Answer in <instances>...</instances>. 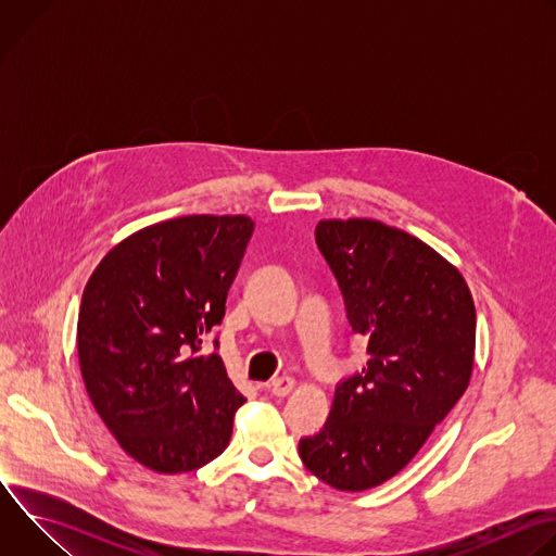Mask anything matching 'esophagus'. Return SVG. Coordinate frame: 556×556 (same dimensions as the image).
<instances>
[{"label": "esophagus", "instance_id": "1", "mask_svg": "<svg viewBox=\"0 0 556 556\" xmlns=\"http://www.w3.org/2000/svg\"><path fill=\"white\" fill-rule=\"evenodd\" d=\"M292 389H294V378L290 376H281L270 382V391L273 395H277V399H283V395H288Z\"/></svg>", "mask_w": 556, "mask_h": 556}]
</instances>
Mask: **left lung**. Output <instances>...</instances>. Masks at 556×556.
Here are the masks:
<instances>
[{"mask_svg":"<svg viewBox=\"0 0 556 556\" xmlns=\"http://www.w3.org/2000/svg\"><path fill=\"white\" fill-rule=\"evenodd\" d=\"M316 244L369 361L337 387L326 427L299 442V455L321 482L358 493L399 475L462 399L475 305L462 273L401 228L321 219Z\"/></svg>","mask_w":556,"mask_h":556,"instance_id":"8db88e82","label":"left lung"}]
</instances>
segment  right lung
<instances>
[{
    "label": "right lung",
    "mask_w": 556,
    "mask_h": 556,
    "mask_svg": "<svg viewBox=\"0 0 556 556\" xmlns=\"http://www.w3.org/2000/svg\"><path fill=\"white\" fill-rule=\"evenodd\" d=\"M253 226L247 215L144 226L101 260L84 290L76 348L88 395L121 448L155 472L217 457L247 403L206 339L224 319Z\"/></svg>",
    "instance_id": "obj_1"
}]
</instances>
